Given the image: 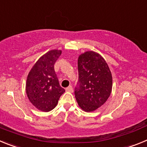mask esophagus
<instances>
[{
    "label": "esophagus",
    "instance_id": "34e87169",
    "mask_svg": "<svg viewBox=\"0 0 147 147\" xmlns=\"http://www.w3.org/2000/svg\"><path fill=\"white\" fill-rule=\"evenodd\" d=\"M65 90H66V91H67V92H70V93H72V92H73L72 86H71V85H70L69 87H67V88L65 89Z\"/></svg>",
    "mask_w": 147,
    "mask_h": 147
}]
</instances>
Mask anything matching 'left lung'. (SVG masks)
<instances>
[{"instance_id":"left-lung-1","label":"left lung","mask_w":147,"mask_h":147,"mask_svg":"<svg viewBox=\"0 0 147 147\" xmlns=\"http://www.w3.org/2000/svg\"><path fill=\"white\" fill-rule=\"evenodd\" d=\"M78 71L75 98L82 110L93 112L102 106L110 96L113 87L112 74L105 59L93 51L79 56Z\"/></svg>"}]
</instances>
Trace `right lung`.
<instances>
[{"instance_id": "add662e5", "label": "right lung", "mask_w": 147, "mask_h": 147, "mask_svg": "<svg viewBox=\"0 0 147 147\" xmlns=\"http://www.w3.org/2000/svg\"><path fill=\"white\" fill-rule=\"evenodd\" d=\"M62 51L51 50L36 62L27 76L26 92L30 102L42 112H49L57 106L65 92L59 85L54 64Z\"/></svg>"}]
</instances>
